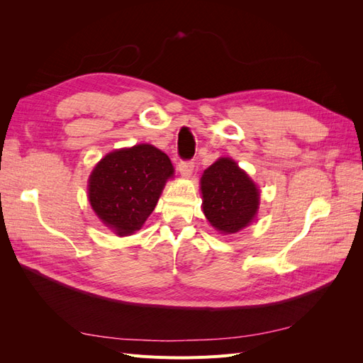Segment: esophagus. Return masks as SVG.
<instances>
[{"mask_svg": "<svg viewBox=\"0 0 363 363\" xmlns=\"http://www.w3.org/2000/svg\"><path fill=\"white\" fill-rule=\"evenodd\" d=\"M179 171L183 177H189L194 171V162L191 160H180L179 162Z\"/></svg>", "mask_w": 363, "mask_h": 363, "instance_id": "obj_1", "label": "esophagus"}]
</instances>
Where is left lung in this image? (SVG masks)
<instances>
[{
  "instance_id": "1",
  "label": "left lung",
  "mask_w": 363,
  "mask_h": 363,
  "mask_svg": "<svg viewBox=\"0 0 363 363\" xmlns=\"http://www.w3.org/2000/svg\"><path fill=\"white\" fill-rule=\"evenodd\" d=\"M200 188L203 212L219 233H238L256 218L260 192L233 159L221 157L212 163L201 175Z\"/></svg>"
}]
</instances>
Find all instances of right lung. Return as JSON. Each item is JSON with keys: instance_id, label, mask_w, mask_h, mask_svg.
<instances>
[{"instance_id": "add662e5", "label": "right lung", "mask_w": 363, "mask_h": 363, "mask_svg": "<svg viewBox=\"0 0 363 363\" xmlns=\"http://www.w3.org/2000/svg\"><path fill=\"white\" fill-rule=\"evenodd\" d=\"M172 175L169 157L156 147L115 150L91 172L87 199L106 227L128 236L144 225Z\"/></svg>"}]
</instances>
